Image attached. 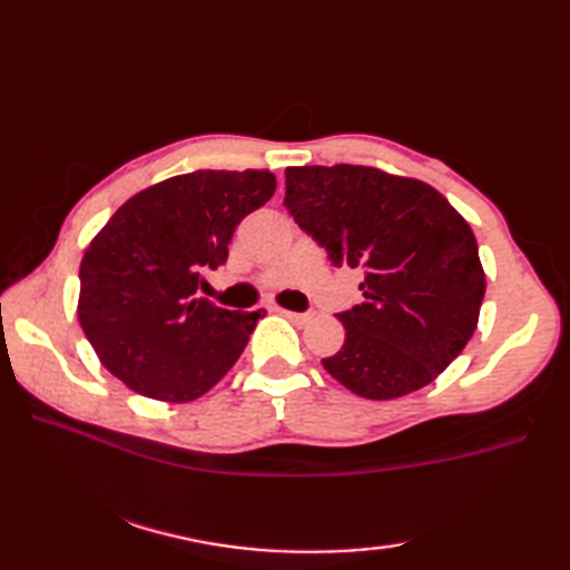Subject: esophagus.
<instances>
[{
    "mask_svg": "<svg viewBox=\"0 0 570 570\" xmlns=\"http://www.w3.org/2000/svg\"><path fill=\"white\" fill-rule=\"evenodd\" d=\"M282 316H286L296 325H306L311 321V313H296V311H286V308H282Z\"/></svg>",
    "mask_w": 570,
    "mask_h": 570,
    "instance_id": "1",
    "label": "esophagus"
}]
</instances>
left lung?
Instances as JSON below:
<instances>
[{
	"instance_id": "1",
	"label": "left lung",
	"mask_w": 570,
	"mask_h": 570,
	"mask_svg": "<svg viewBox=\"0 0 570 570\" xmlns=\"http://www.w3.org/2000/svg\"><path fill=\"white\" fill-rule=\"evenodd\" d=\"M284 205L333 266L365 274V304L337 313L345 343L323 360L331 377L384 402L431 384L463 353L485 272L468 220L439 190L374 166H292Z\"/></svg>"
}]
</instances>
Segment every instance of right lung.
Returning <instances> with one entry per match:
<instances>
[{"label":"right lung","mask_w":570,"mask_h":570,"mask_svg":"<svg viewBox=\"0 0 570 570\" xmlns=\"http://www.w3.org/2000/svg\"><path fill=\"white\" fill-rule=\"evenodd\" d=\"M269 168L193 171L139 190L80 262L78 321L102 365L131 392L186 404L210 392L247 347L264 308L198 296L242 217L274 196Z\"/></svg>","instance_id":"right-lung-1"}]
</instances>
